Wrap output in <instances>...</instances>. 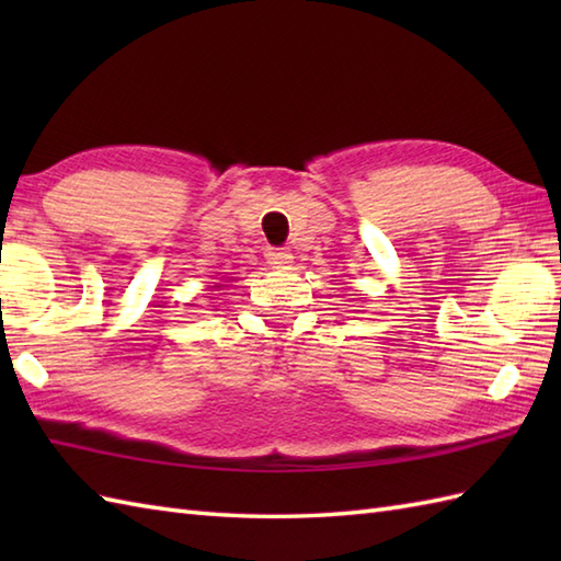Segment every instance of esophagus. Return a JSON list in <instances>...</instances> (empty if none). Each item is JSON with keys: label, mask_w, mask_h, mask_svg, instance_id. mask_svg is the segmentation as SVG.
<instances>
[{"label": "esophagus", "mask_w": 561, "mask_h": 561, "mask_svg": "<svg viewBox=\"0 0 561 561\" xmlns=\"http://www.w3.org/2000/svg\"><path fill=\"white\" fill-rule=\"evenodd\" d=\"M265 257H267V262H270V265H274V267L289 265V262L294 260V255L289 253V250H279V248H267V253H265Z\"/></svg>", "instance_id": "1"}]
</instances>
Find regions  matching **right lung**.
I'll use <instances>...</instances> for the list:
<instances>
[{"label":"right lung","mask_w":561,"mask_h":561,"mask_svg":"<svg viewBox=\"0 0 561 561\" xmlns=\"http://www.w3.org/2000/svg\"><path fill=\"white\" fill-rule=\"evenodd\" d=\"M214 289H221V287H214Z\"/></svg>","instance_id":"right-lung-1"}]
</instances>
